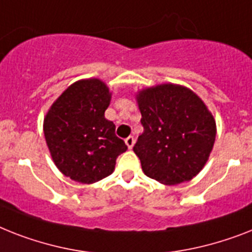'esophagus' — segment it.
<instances>
[{
    "mask_svg": "<svg viewBox=\"0 0 252 252\" xmlns=\"http://www.w3.org/2000/svg\"><path fill=\"white\" fill-rule=\"evenodd\" d=\"M126 146H128V149H132L133 145H134V137H133V136L126 137Z\"/></svg>",
    "mask_w": 252,
    "mask_h": 252,
    "instance_id": "34e87169",
    "label": "esophagus"
}]
</instances>
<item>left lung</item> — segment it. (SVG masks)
Instances as JSON below:
<instances>
[{
    "mask_svg": "<svg viewBox=\"0 0 252 252\" xmlns=\"http://www.w3.org/2000/svg\"><path fill=\"white\" fill-rule=\"evenodd\" d=\"M144 133L133 151L142 171L164 185L189 181L211 154L216 123L207 106L190 89L161 84L137 94Z\"/></svg>",
    "mask_w": 252,
    "mask_h": 252,
    "instance_id": "1",
    "label": "left lung"
}]
</instances>
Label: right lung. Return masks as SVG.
Returning <instances> with one entry per match:
<instances>
[{"label": "right lung", "instance_id": "1", "mask_svg": "<svg viewBox=\"0 0 252 252\" xmlns=\"http://www.w3.org/2000/svg\"><path fill=\"white\" fill-rule=\"evenodd\" d=\"M111 101L99 79L69 85L44 119V134L55 165L64 176L93 184L111 175L116 158L128 149L115 134V124L105 118Z\"/></svg>", "mask_w": 252, "mask_h": 252}]
</instances>
